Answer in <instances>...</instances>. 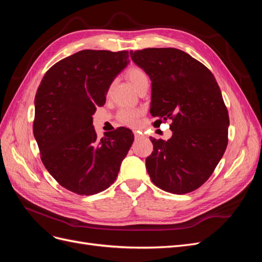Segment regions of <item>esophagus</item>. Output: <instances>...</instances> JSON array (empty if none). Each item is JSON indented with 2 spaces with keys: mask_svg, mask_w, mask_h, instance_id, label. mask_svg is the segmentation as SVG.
Returning a JSON list of instances; mask_svg holds the SVG:
<instances>
[{
  "mask_svg": "<svg viewBox=\"0 0 262 262\" xmlns=\"http://www.w3.org/2000/svg\"><path fill=\"white\" fill-rule=\"evenodd\" d=\"M134 138H136V140H139L140 138H142V133H140L139 131H134Z\"/></svg>",
  "mask_w": 262,
  "mask_h": 262,
  "instance_id": "obj_1",
  "label": "esophagus"
}]
</instances>
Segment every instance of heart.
<instances>
[{
    "label": "heart",
    "instance_id": "obj_1",
    "mask_svg": "<svg viewBox=\"0 0 262 262\" xmlns=\"http://www.w3.org/2000/svg\"><path fill=\"white\" fill-rule=\"evenodd\" d=\"M126 77L133 85L136 90L139 89V86L145 82H148V76L145 73L144 70H142L139 67H132L126 71ZM142 116V112L139 109H130L123 108L118 113L117 118L124 125L134 126L139 123L140 118Z\"/></svg>",
    "mask_w": 262,
    "mask_h": 262
}]
</instances>
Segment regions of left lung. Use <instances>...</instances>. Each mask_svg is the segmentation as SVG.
<instances>
[{
  "instance_id": "8db88e82",
  "label": "left lung",
  "mask_w": 262,
  "mask_h": 262,
  "mask_svg": "<svg viewBox=\"0 0 262 262\" xmlns=\"http://www.w3.org/2000/svg\"><path fill=\"white\" fill-rule=\"evenodd\" d=\"M130 55L152 81L154 126L171 121L169 140L150 138L148 175L164 191L191 192L210 178L228 143L229 118L219 84L207 67L179 49L147 48Z\"/></svg>"
}]
</instances>
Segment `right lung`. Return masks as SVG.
Returning <instances> with one entry per match:
<instances>
[{
  "mask_svg": "<svg viewBox=\"0 0 262 262\" xmlns=\"http://www.w3.org/2000/svg\"><path fill=\"white\" fill-rule=\"evenodd\" d=\"M128 63L129 51H78L47 71L37 90L33 131L40 158L76 194H96L113 185L133 143L132 131L123 126L98 140L92 118Z\"/></svg>",
  "mask_w": 262,
  "mask_h": 262,
  "instance_id": "obj_1",
  "label": "right lung"
}]
</instances>
